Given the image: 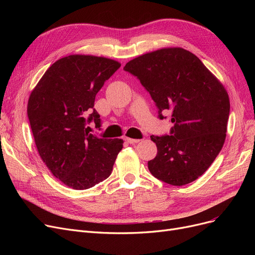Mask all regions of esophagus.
<instances>
[{
	"label": "esophagus",
	"mask_w": 255,
	"mask_h": 255,
	"mask_svg": "<svg viewBox=\"0 0 255 255\" xmlns=\"http://www.w3.org/2000/svg\"><path fill=\"white\" fill-rule=\"evenodd\" d=\"M125 140L128 142V143H137L139 142V139H134V138H129V137H126Z\"/></svg>",
	"instance_id": "1"
}]
</instances>
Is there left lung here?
Masks as SVG:
<instances>
[{
  "label": "left lung",
  "mask_w": 255,
  "mask_h": 255,
  "mask_svg": "<svg viewBox=\"0 0 255 255\" xmlns=\"http://www.w3.org/2000/svg\"><path fill=\"white\" fill-rule=\"evenodd\" d=\"M124 70L136 76L162 113L171 112L169 135L151 136L157 155L152 175L173 186L189 184L211 166L226 137L230 98L223 85L192 52L166 47L129 61Z\"/></svg>",
  "instance_id": "1"
}]
</instances>
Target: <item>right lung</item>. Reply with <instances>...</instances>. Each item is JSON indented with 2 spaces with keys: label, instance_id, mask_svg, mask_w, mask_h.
<instances>
[{
  "label": "right lung",
  "instance_id": "obj_1",
  "mask_svg": "<svg viewBox=\"0 0 255 255\" xmlns=\"http://www.w3.org/2000/svg\"><path fill=\"white\" fill-rule=\"evenodd\" d=\"M121 64L104 57L70 55L53 63L32 91L28 117L38 153L50 172L75 190L89 189L112 173L124 140L99 138L87 124L100 116L96 94Z\"/></svg>",
  "mask_w": 255,
  "mask_h": 255
}]
</instances>
